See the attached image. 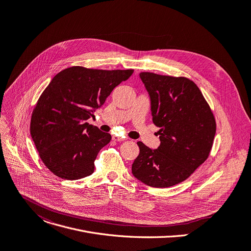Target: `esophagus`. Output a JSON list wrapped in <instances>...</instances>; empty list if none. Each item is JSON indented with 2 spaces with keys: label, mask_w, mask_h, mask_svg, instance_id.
<instances>
[{
  "label": "esophagus",
  "mask_w": 251,
  "mask_h": 251,
  "mask_svg": "<svg viewBox=\"0 0 251 251\" xmlns=\"http://www.w3.org/2000/svg\"><path fill=\"white\" fill-rule=\"evenodd\" d=\"M112 139L114 141H124V140H126L124 137H121V136H118V135H113Z\"/></svg>",
  "instance_id": "esophagus-1"
}]
</instances>
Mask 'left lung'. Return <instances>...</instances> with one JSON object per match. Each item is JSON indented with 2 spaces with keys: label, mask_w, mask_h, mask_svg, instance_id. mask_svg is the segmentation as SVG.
<instances>
[{
  "label": "left lung",
  "mask_w": 251,
  "mask_h": 251,
  "mask_svg": "<svg viewBox=\"0 0 251 251\" xmlns=\"http://www.w3.org/2000/svg\"><path fill=\"white\" fill-rule=\"evenodd\" d=\"M160 145L141 141L133 175L146 185L166 188L186 180L209 156L216 132L213 113L197 85L185 77L141 72Z\"/></svg>",
  "instance_id": "8db88e82"
}]
</instances>
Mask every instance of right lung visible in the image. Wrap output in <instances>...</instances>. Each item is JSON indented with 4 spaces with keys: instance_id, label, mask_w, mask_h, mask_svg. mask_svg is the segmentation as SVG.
<instances>
[{
    "instance_id": "add662e5",
    "label": "right lung",
    "mask_w": 251,
    "mask_h": 251,
    "mask_svg": "<svg viewBox=\"0 0 251 251\" xmlns=\"http://www.w3.org/2000/svg\"><path fill=\"white\" fill-rule=\"evenodd\" d=\"M134 70H98L73 66L58 73L43 91L31 117L30 132L40 158L56 176L77 180L94 172L109 133L86 122L113 89Z\"/></svg>"
}]
</instances>
